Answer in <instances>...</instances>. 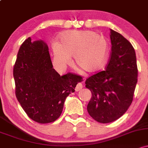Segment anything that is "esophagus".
I'll list each match as a JSON object with an SVG mask.
<instances>
[{
	"instance_id": "34e87169",
	"label": "esophagus",
	"mask_w": 148,
	"mask_h": 148,
	"mask_svg": "<svg viewBox=\"0 0 148 148\" xmlns=\"http://www.w3.org/2000/svg\"><path fill=\"white\" fill-rule=\"evenodd\" d=\"M82 82H84V79L82 80V82H78V83H77V85H76V87H75V91L76 92L79 91V90H80L82 88V87H83V85H82Z\"/></svg>"
}]
</instances>
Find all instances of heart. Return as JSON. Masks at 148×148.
<instances>
[{"label": "heart", "mask_w": 148, "mask_h": 148, "mask_svg": "<svg viewBox=\"0 0 148 148\" xmlns=\"http://www.w3.org/2000/svg\"><path fill=\"white\" fill-rule=\"evenodd\" d=\"M52 48L56 64L68 65L73 56L76 66L88 72L97 71L104 64L109 50L106 39L90 30L63 33L60 43L53 42Z\"/></svg>", "instance_id": "obj_1"}]
</instances>
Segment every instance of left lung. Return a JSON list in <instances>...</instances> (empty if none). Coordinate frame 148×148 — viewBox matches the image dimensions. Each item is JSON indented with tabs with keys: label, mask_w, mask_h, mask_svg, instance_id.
<instances>
[{
	"label": "left lung",
	"mask_w": 148,
	"mask_h": 148,
	"mask_svg": "<svg viewBox=\"0 0 148 148\" xmlns=\"http://www.w3.org/2000/svg\"><path fill=\"white\" fill-rule=\"evenodd\" d=\"M112 51L105 71L85 80L92 97L87 112L101 123L114 121L128 110L138 81L136 52L132 44L119 32L111 29Z\"/></svg>",
	"instance_id": "8db88e82"
}]
</instances>
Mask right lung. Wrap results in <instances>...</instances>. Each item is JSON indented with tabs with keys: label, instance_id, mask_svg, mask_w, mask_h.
Wrapping results in <instances>:
<instances>
[{
	"label": "right lung",
	"instance_id": "add662e5",
	"mask_svg": "<svg viewBox=\"0 0 148 148\" xmlns=\"http://www.w3.org/2000/svg\"><path fill=\"white\" fill-rule=\"evenodd\" d=\"M15 95L27 115L39 123H49L59 118L66 97L75 92L80 76L68 73L61 76L53 68L47 44H22L13 68Z\"/></svg>",
	"mask_w": 148,
	"mask_h": 148
}]
</instances>
